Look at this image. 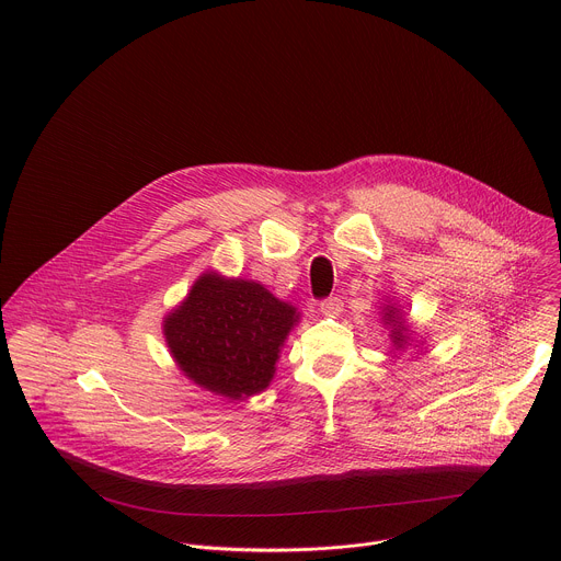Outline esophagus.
<instances>
[{
    "instance_id": "1",
    "label": "esophagus",
    "mask_w": 561,
    "mask_h": 561,
    "mask_svg": "<svg viewBox=\"0 0 561 561\" xmlns=\"http://www.w3.org/2000/svg\"><path fill=\"white\" fill-rule=\"evenodd\" d=\"M344 308V301L340 297H327L319 301V310H322L324 314H340Z\"/></svg>"
}]
</instances>
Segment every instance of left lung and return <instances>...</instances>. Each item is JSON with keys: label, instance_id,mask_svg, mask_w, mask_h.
Listing matches in <instances>:
<instances>
[{"label": "left lung", "instance_id": "obj_1", "mask_svg": "<svg viewBox=\"0 0 561 561\" xmlns=\"http://www.w3.org/2000/svg\"><path fill=\"white\" fill-rule=\"evenodd\" d=\"M397 308H388V312L383 314L386 317V324H399V329H392V340H394V346L402 348L407 344V337H404V331H402V322H397Z\"/></svg>", "mask_w": 561, "mask_h": 561}]
</instances>
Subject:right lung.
<instances>
[{
    "label": "right lung",
    "mask_w": 561,
    "mask_h": 561,
    "mask_svg": "<svg viewBox=\"0 0 561 561\" xmlns=\"http://www.w3.org/2000/svg\"><path fill=\"white\" fill-rule=\"evenodd\" d=\"M295 322V308L262 284L206 273L167 317L164 335L186 377L239 399L268 386L279 346Z\"/></svg>",
    "instance_id": "obj_1"
}]
</instances>
